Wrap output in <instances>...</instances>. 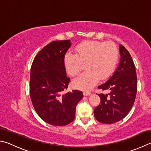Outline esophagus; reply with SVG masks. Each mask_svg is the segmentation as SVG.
I'll list each match as a JSON object with an SVG mask.
<instances>
[{
	"label": "esophagus",
	"mask_w": 151,
	"mask_h": 151,
	"mask_svg": "<svg viewBox=\"0 0 151 151\" xmlns=\"http://www.w3.org/2000/svg\"><path fill=\"white\" fill-rule=\"evenodd\" d=\"M91 94V91H89V90H85L83 91V95L85 96H88L89 95Z\"/></svg>",
	"instance_id": "34e87169"
}]
</instances>
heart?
Returning <instances> with one entry per match:
<instances>
[{"instance_id":"obj_1","label":"heart","mask_w":151,"mask_h":151,"mask_svg":"<svg viewBox=\"0 0 151 151\" xmlns=\"http://www.w3.org/2000/svg\"><path fill=\"white\" fill-rule=\"evenodd\" d=\"M76 55L67 53L63 63L71 77L80 75L86 64L87 71L73 81L76 88L86 89L96 84L99 78L105 80L114 71L119 56L117 46L113 42L86 41L75 48Z\"/></svg>"}]
</instances>
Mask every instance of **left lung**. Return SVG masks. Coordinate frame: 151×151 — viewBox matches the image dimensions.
Listing matches in <instances>:
<instances>
[{
    "mask_svg": "<svg viewBox=\"0 0 151 151\" xmlns=\"http://www.w3.org/2000/svg\"><path fill=\"white\" fill-rule=\"evenodd\" d=\"M120 63L106 82L98 89L109 93L98 94L101 102L94 109V116L100 123L112 124L125 117L133 107L137 91L135 65L130 54L120 44Z\"/></svg>",
    "mask_w": 151,
    "mask_h": 151,
    "instance_id": "1",
    "label": "left lung"
}]
</instances>
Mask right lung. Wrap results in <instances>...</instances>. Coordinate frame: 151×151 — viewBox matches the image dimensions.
<instances>
[{
  "mask_svg": "<svg viewBox=\"0 0 151 151\" xmlns=\"http://www.w3.org/2000/svg\"><path fill=\"white\" fill-rule=\"evenodd\" d=\"M71 46L70 40L54 41L40 51L30 70V96L34 109L45 122L64 126L75 119L76 105L82 91L65 93L70 81L63 59Z\"/></svg>",
  "mask_w": 151,
  "mask_h": 151,
  "instance_id": "1",
  "label": "right lung"
}]
</instances>
